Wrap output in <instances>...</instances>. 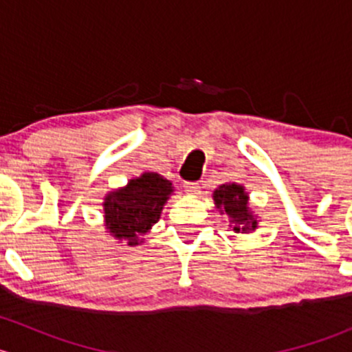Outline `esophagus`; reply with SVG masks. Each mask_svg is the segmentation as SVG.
Returning <instances> with one entry per match:
<instances>
[{"instance_id":"1","label":"esophagus","mask_w":352,"mask_h":352,"mask_svg":"<svg viewBox=\"0 0 352 352\" xmlns=\"http://www.w3.org/2000/svg\"><path fill=\"white\" fill-rule=\"evenodd\" d=\"M184 189H186L187 194H192V196H196V194H199L201 186H199V182H186L184 184Z\"/></svg>"}]
</instances>
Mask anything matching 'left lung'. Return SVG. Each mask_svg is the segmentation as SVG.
<instances>
[{
	"label": "left lung",
	"instance_id": "8db88e82",
	"mask_svg": "<svg viewBox=\"0 0 352 352\" xmlns=\"http://www.w3.org/2000/svg\"><path fill=\"white\" fill-rule=\"evenodd\" d=\"M212 197H214V204L219 209V212L228 216L233 232L247 233L248 230H255L257 221L254 219L252 212H248V197L243 192L242 186H236V184L219 186V189L214 190Z\"/></svg>",
	"mask_w": 352,
	"mask_h": 352
}]
</instances>
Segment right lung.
I'll return each instance as SVG.
<instances>
[{
  "instance_id": "obj_1",
  "label": "right lung",
  "mask_w": 352,
  "mask_h": 352,
  "mask_svg": "<svg viewBox=\"0 0 352 352\" xmlns=\"http://www.w3.org/2000/svg\"><path fill=\"white\" fill-rule=\"evenodd\" d=\"M172 194V184L153 172L143 173L124 189L105 199L104 211L107 230L116 239L138 245V239L155 225L162 214L163 204Z\"/></svg>"
}]
</instances>
